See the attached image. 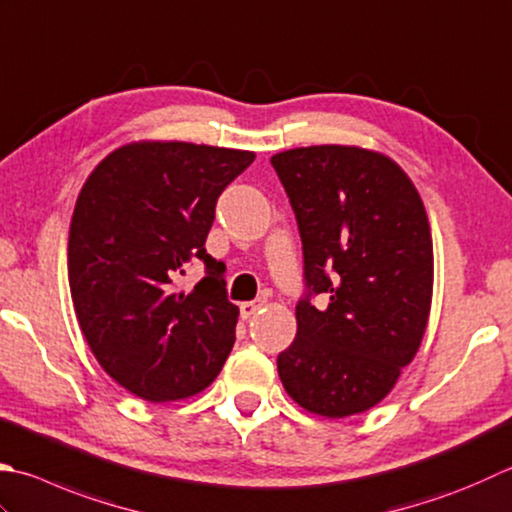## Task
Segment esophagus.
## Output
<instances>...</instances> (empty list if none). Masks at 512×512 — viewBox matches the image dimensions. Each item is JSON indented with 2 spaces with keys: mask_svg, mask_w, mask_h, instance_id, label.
<instances>
[{
  "mask_svg": "<svg viewBox=\"0 0 512 512\" xmlns=\"http://www.w3.org/2000/svg\"><path fill=\"white\" fill-rule=\"evenodd\" d=\"M262 306H264L262 299H257V302H244V304H239V313H242L244 319H248V317H253Z\"/></svg>",
  "mask_w": 512,
  "mask_h": 512,
  "instance_id": "1",
  "label": "esophagus"
}]
</instances>
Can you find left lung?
Segmentation results:
<instances>
[{"label": "left lung", "mask_w": 512, "mask_h": 512, "mask_svg": "<svg viewBox=\"0 0 512 512\" xmlns=\"http://www.w3.org/2000/svg\"><path fill=\"white\" fill-rule=\"evenodd\" d=\"M270 164L295 210L306 284L328 297L326 308L299 302L279 379L308 413H364L393 390L428 326L435 266L424 202L379 150L290 148Z\"/></svg>", "instance_id": "8db88e82"}]
</instances>
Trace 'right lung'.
Listing matches in <instances>:
<instances>
[{"label": "right lung", "instance_id": "right-lung-1", "mask_svg": "<svg viewBox=\"0 0 512 512\" xmlns=\"http://www.w3.org/2000/svg\"><path fill=\"white\" fill-rule=\"evenodd\" d=\"M253 159V150L142 139L108 153L79 190L68 233L77 322L99 366L146 402L202 393L235 344L239 308L204 244L217 197ZM195 256L209 275L184 294L172 279Z\"/></svg>", "mask_w": 512, "mask_h": 512}]
</instances>
